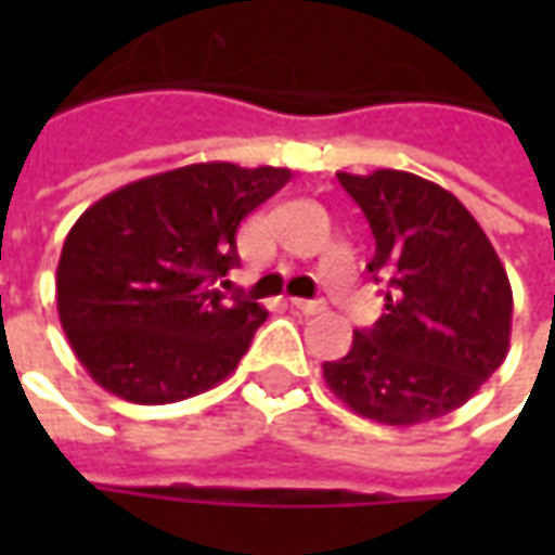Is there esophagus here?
<instances>
[{"label": "esophagus", "mask_w": 555, "mask_h": 555, "mask_svg": "<svg viewBox=\"0 0 555 555\" xmlns=\"http://www.w3.org/2000/svg\"><path fill=\"white\" fill-rule=\"evenodd\" d=\"M294 309H300L302 314H321L326 306L324 300H294Z\"/></svg>", "instance_id": "esophagus-1"}]
</instances>
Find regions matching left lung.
<instances>
[{
    "label": "left lung",
    "mask_w": 555,
    "mask_h": 555,
    "mask_svg": "<svg viewBox=\"0 0 555 555\" xmlns=\"http://www.w3.org/2000/svg\"><path fill=\"white\" fill-rule=\"evenodd\" d=\"M374 234L369 276L386 282L374 326L348 357L324 362L326 386L353 413L418 425L457 410L496 372L512 336V285L473 214L418 175L338 171Z\"/></svg>",
    "instance_id": "left-lung-1"
}]
</instances>
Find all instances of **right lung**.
Returning a JSON list of instances; mask_svg holds the SVG:
<instances>
[{
  "instance_id": "obj_1",
  "label": "right lung",
  "mask_w": 555,
  "mask_h": 555,
  "mask_svg": "<svg viewBox=\"0 0 555 555\" xmlns=\"http://www.w3.org/2000/svg\"><path fill=\"white\" fill-rule=\"evenodd\" d=\"M288 169L195 163L103 195L67 234L55 273L67 341L98 384L171 404L225 380L267 312L225 297L246 214Z\"/></svg>"
}]
</instances>
